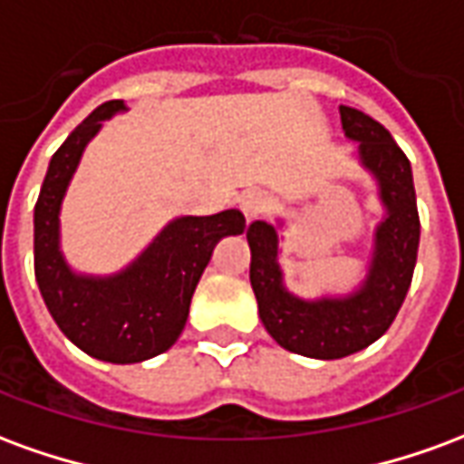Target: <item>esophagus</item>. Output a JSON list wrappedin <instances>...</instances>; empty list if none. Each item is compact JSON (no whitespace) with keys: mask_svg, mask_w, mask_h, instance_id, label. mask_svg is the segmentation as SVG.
Segmentation results:
<instances>
[{"mask_svg":"<svg viewBox=\"0 0 464 464\" xmlns=\"http://www.w3.org/2000/svg\"><path fill=\"white\" fill-rule=\"evenodd\" d=\"M238 203H241V211L248 221H256L258 216L271 208V198L263 191H246Z\"/></svg>","mask_w":464,"mask_h":464,"instance_id":"34e87169","label":"esophagus"}]
</instances>
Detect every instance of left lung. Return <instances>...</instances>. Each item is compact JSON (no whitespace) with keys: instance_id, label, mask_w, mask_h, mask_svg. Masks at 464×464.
Returning <instances> with one entry per match:
<instances>
[{"instance_id":"1","label":"left lung","mask_w":464,"mask_h":464,"mask_svg":"<svg viewBox=\"0 0 464 464\" xmlns=\"http://www.w3.org/2000/svg\"><path fill=\"white\" fill-rule=\"evenodd\" d=\"M341 123L345 136L360 143V163L375 176L385 206L365 283L345 298L303 301L283 285L276 226L253 221L246 231L251 285L266 331L281 348L318 360L353 355L388 331L408 295L420 243L408 156L382 123L358 109L341 106Z\"/></svg>"}]
</instances>
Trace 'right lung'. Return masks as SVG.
I'll return each mask as SVG.
<instances>
[{
  "label": "right lung",
  "instance_id": "1",
  "mask_svg": "<svg viewBox=\"0 0 464 464\" xmlns=\"http://www.w3.org/2000/svg\"><path fill=\"white\" fill-rule=\"evenodd\" d=\"M123 109V102H106L69 133L49 161L34 206V276L46 308L76 348L119 365L153 358L179 341L213 246L246 231L236 208L181 216L121 273L96 278L72 271L59 251L62 198L86 143L104 119Z\"/></svg>",
  "mask_w": 464,
  "mask_h": 464
}]
</instances>
